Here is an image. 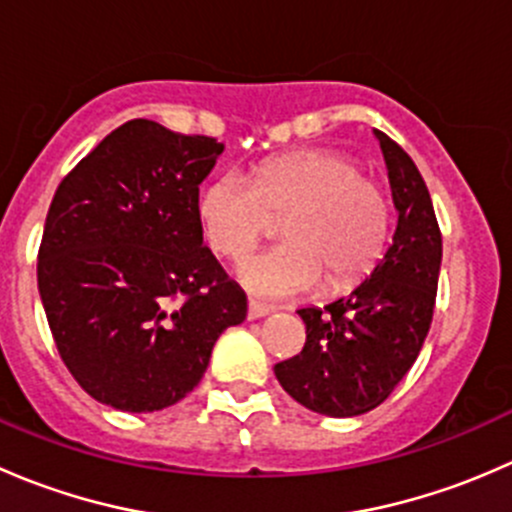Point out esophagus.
Returning <instances> with one entry per match:
<instances>
[{
    "label": "esophagus",
    "mask_w": 512,
    "mask_h": 512,
    "mask_svg": "<svg viewBox=\"0 0 512 512\" xmlns=\"http://www.w3.org/2000/svg\"><path fill=\"white\" fill-rule=\"evenodd\" d=\"M270 312L272 309L267 307V304L255 302V299H250V302H247V319H262V317H267Z\"/></svg>",
    "instance_id": "34e87169"
}]
</instances>
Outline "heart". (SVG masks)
Instances as JSON below:
<instances>
[{"mask_svg": "<svg viewBox=\"0 0 512 512\" xmlns=\"http://www.w3.org/2000/svg\"><path fill=\"white\" fill-rule=\"evenodd\" d=\"M285 218V245L250 257L242 285L272 299L347 289L376 265L389 235V205L374 178L347 153L312 148L265 160L250 175H220L198 198L205 242L225 260H242Z\"/></svg>", "mask_w": 512, "mask_h": 512, "instance_id": "obj_1", "label": "heart"}]
</instances>
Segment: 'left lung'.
Wrapping results in <instances>:
<instances>
[{"instance_id": "left-lung-1", "label": "left lung", "mask_w": 512, "mask_h": 512, "mask_svg": "<svg viewBox=\"0 0 512 512\" xmlns=\"http://www.w3.org/2000/svg\"><path fill=\"white\" fill-rule=\"evenodd\" d=\"M389 170L396 223L384 260L352 292L299 309L307 342L275 364L282 389L317 414L349 418L389 399L414 366L436 307L441 230L431 195L409 153L374 131Z\"/></svg>"}]
</instances>
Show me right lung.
Returning <instances> with one entry per match:
<instances>
[{"instance_id":"1","label":"right lung","mask_w":512,"mask_h":512,"mask_svg":"<svg viewBox=\"0 0 512 512\" xmlns=\"http://www.w3.org/2000/svg\"><path fill=\"white\" fill-rule=\"evenodd\" d=\"M223 143L133 118L61 180L36 280L81 389L131 414L168 409L203 379L247 297L208 247L198 185Z\"/></svg>"}]
</instances>
